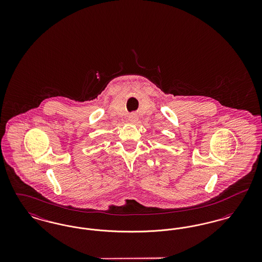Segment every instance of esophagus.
<instances>
[{
  "instance_id": "esophagus-1",
  "label": "esophagus",
  "mask_w": 262,
  "mask_h": 262,
  "mask_svg": "<svg viewBox=\"0 0 262 262\" xmlns=\"http://www.w3.org/2000/svg\"><path fill=\"white\" fill-rule=\"evenodd\" d=\"M128 120H129V122H132V123H136L137 121V114H130L129 117H128Z\"/></svg>"
}]
</instances>
